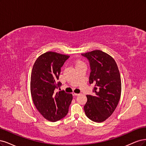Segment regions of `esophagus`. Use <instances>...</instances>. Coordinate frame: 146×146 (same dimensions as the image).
<instances>
[{
    "label": "esophagus",
    "instance_id": "obj_1",
    "mask_svg": "<svg viewBox=\"0 0 146 146\" xmlns=\"http://www.w3.org/2000/svg\"><path fill=\"white\" fill-rule=\"evenodd\" d=\"M72 94H73V96H78V95H79V94H78V93H74V92H73Z\"/></svg>",
    "mask_w": 146,
    "mask_h": 146
}]
</instances>
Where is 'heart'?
<instances>
[{
    "label": "heart",
    "mask_w": 146,
    "mask_h": 146,
    "mask_svg": "<svg viewBox=\"0 0 146 146\" xmlns=\"http://www.w3.org/2000/svg\"><path fill=\"white\" fill-rule=\"evenodd\" d=\"M83 64V62H81V61H78V62H76V65H80V64Z\"/></svg>",
    "instance_id": "1"
}]
</instances>
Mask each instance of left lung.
Instances as JSON below:
<instances>
[{
	"label": "left lung",
	"instance_id": "obj_1",
	"mask_svg": "<svg viewBox=\"0 0 146 146\" xmlns=\"http://www.w3.org/2000/svg\"><path fill=\"white\" fill-rule=\"evenodd\" d=\"M81 54L90 62L89 82L95 85V96L87 95L84 111L92 121L102 123L111 115L120 100L121 80L119 69L114 59L101 50Z\"/></svg>",
	"mask_w": 146,
	"mask_h": 146
}]
</instances>
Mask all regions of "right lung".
Wrapping results in <instances>:
<instances>
[{"mask_svg":"<svg viewBox=\"0 0 146 146\" xmlns=\"http://www.w3.org/2000/svg\"><path fill=\"white\" fill-rule=\"evenodd\" d=\"M68 55L47 51L39 56L33 67L30 90L33 101L44 118L56 122L67 115L73 100L72 94L55 92L61 86L58 82L60 68Z\"/></svg>","mask_w":146,"mask_h":146,"instance_id":"right-lung-1","label":"right lung"}]
</instances>
